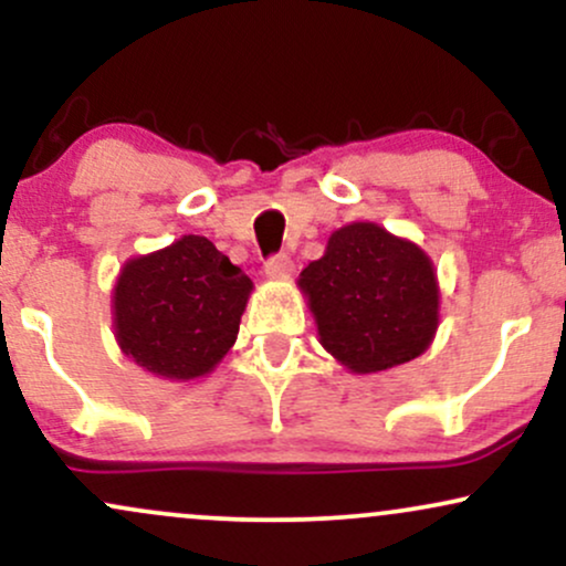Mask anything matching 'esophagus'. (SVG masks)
I'll use <instances>...</instances> for the list:
<instances>
[{
	"mask_svg": "<svg viewBox=\"0 0 566 566\" xmlns=\"http://www.w3.org/2000/svg\"><path fill=\"white\" fill-rule=\"evenodd\" d=\"M292 269H295V265H292L287 255L269 258V261H265V265H263L265 276H271V279H287L292 274Z\"/></svg>",
	"mask_w": 566,
	"mask_h": 566,
	"instance_id": "34e87169",
	"label": "esophagus"
}]
</instances>
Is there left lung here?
Masks as SVG:
<instances>
[{
  "mask_svg": "<svg viewBox=\"0 0 566 566\" xmlns=\"http://www.w3.org/2000/svg\"><path fill=\"white\" fill-rule=\"evenodd\" d=\"M297 287L324 350L356 375L418 359L437 335L441 295L433 261L378 223L329 233L327 250L301 271Z\"/></svg>",
  "mask_w": 566,
  "mask_h": 566,
  "instance_id": "obj_1",
  "label": "left lung"
}]
</instances>
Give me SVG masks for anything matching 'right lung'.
<instances>
[{
    "label": "right lung",
    "instance_id": "obj_1",
    "mask_svg": "<svg viewBox=\"0 0 566 566\" xmlns=\"http://www.w3.org/2000/svg\"><path fill=\"white\" fill-rule=\"evenodd\" d=\"M250 292L239 265L188 233L122 265L112 295L116 343L154 378H207L237 343Z\"/></svg>",
    "mask_w": 566,
    "mask_h": 566
}]
</instances>
